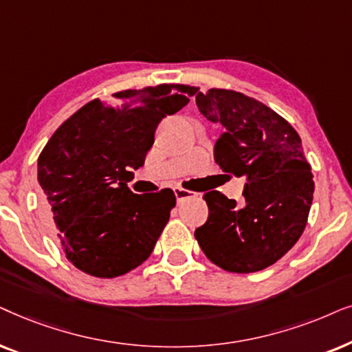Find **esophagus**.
I'll list each match as a JSON object with an SVG mask.
<instances>
[{
	"label": "esophagus",
	"mask_w": 352,
	"mask_h": 352,
	"mask_svg": "<svg viewBox=\"0 0 352 352\" xmlns=\"http://www.w3.org/2000/svg\"><path fill=\"white\" fill-rule=\"evenodd\" d=\"M173 193H175L177 203H182V201H185L186 198H190V196H193V193H191V191L182 188V186H177V188L173 190Z\"/></svg>",
	"instance_id": "34e87169"
}]
</instances>
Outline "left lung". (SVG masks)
Here are the masks:
<instances>
[{"label": "left lung", "mask_w": 352, "mask_h": 352, "mask_svg": "<svg viewBox=\"0 0 352 352\" xmlns=\"http://www.w3.org/2000/svg\"><path fill=\"white\" fill-rule=\"evenodd\" d=\"M196 106L222 129L215 162L246 179L241 204L219 191L204 195L209 217L195 230L196 240L220 269H267L302 235L312 204L314 180L301 138L277 112L243 93L198 91Z\"/></svg>", "instance_id": "left-lung-1"}]
</instances>
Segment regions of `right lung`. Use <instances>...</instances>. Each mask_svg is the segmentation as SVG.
Here are the masks:
<instances>
[{"mask_svg":"<svg viewBox=\"0 0 352 352\" xmlns=\"http://www.w3.org/2000/svg\"><path fill=\"white\" fill-rule=\"evenodd\" d=\"M198 88L157 85L93 100L53 133L38 157V184L53 235L85 274L119 277L151 256L175 195H135L127 182L144 164L162 119Z\"/></svg>","mask_w":352,"mask_h":352,"instance_id":"1","label":"right lung"}]
</instances>
